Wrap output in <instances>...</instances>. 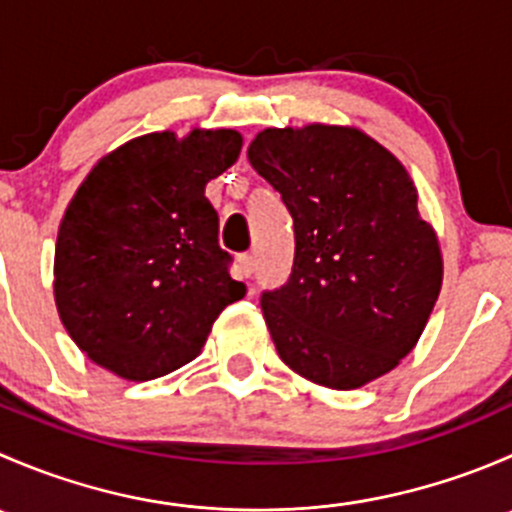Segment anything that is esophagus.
Segmentation results:
<instances>
[{"label": "esophagus", "mask_w": 512, "mask_h": 512, "mask_svg": "<svg viewBox=\"0 0 512 512\" xmlns=\"http://www.w3.org/2000/svg\"><path fill=\"white\" fill-rule=\"evenodd\" d=\"M252 272H255V257L245 252V255H240V275L247 280V277H252Z\"/></svg>", "instance_id": "34e87169"}]
</instances>
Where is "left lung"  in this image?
<instances>
[{"mask_svg":"<svg viewBox=\"0 0 512 512\" xmlns=\"http://www.w3.org/2000/svg\"><path fill=\"white\" fill-rule=\"evenodd\" d=\"M247 158L294 220L289 280L260 297L280 359L342 391L389 374L416 347L443 280L414 180L347 126L265 128Z\"/></svg>","mask_w":512,"mask_h":512,"instance_id":"8db88e82","label":"left lung"}]
</instances>
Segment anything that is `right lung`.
Masks as SVG:
<instances>
[{
	"label": "right lung",
	"mask_w": 512,
	"mask_h": 512,
	"mask_svg": "<svg viewBox=\"0 0 512 512\" xmlns=\"http://www.w3.org/2000/svg\"><path fill=\"white\" fill-rule=\"evenodd\" d=\"M230 128L148 133L94 165L59 225L54 297L91 361L128 381L170 374L203 352L213 322L245 297L218 242L208 180L240 156Z\"/></svg>",
	"instance_id": "obj_1"
}]
</instances>
